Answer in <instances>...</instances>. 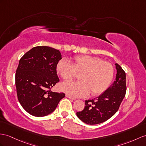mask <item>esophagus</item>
Returning <instances> with one entry per match:
<instances>
[{"label":"esophagus","instance_id":"1","mask_svg":"<svg viewBox=\"0 0 146 146\" xmlns=\"http://www.w3.org/2000/svg\"><path fill=\"white\" fill-rule=\"evenodd\" d=\"M66 97H67V98H70V99H72V100H76V98H74V97H71L70 95H68V94H66Z\"/></svg>","mask_w":146,"mask_h":146}]
</instances>
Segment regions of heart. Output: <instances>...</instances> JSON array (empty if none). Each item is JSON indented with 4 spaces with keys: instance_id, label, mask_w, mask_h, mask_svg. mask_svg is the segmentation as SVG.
<instances>
[{
    "instance_id": "heart-1",
    "label": "heart",
    "mask_w": 146,
    "mask_h": 146,
    "mask_svg": "<svg viewBox=\"0 0 146 146\" xmlns=\"http://www.w3.org/2000/svg\"><path fill=\"white\" fill-rule=\"evenodd\" d=\"M70 63L62 59L57 65L58 72L64 80H70L79 76V82L62 84L61 89L74 97H85L88 94L99 95L107 89L111 82L114 68L111 64L88 55L76 56Z\"/></svg>"
}]
</instances>
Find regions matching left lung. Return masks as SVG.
Segmentation results:
<instances>
[{
	"label": "left lung",
	"instance_id": "8db88e82",
	"mask_svg": "<svg viewBox=\"0 0 146 146\" xmlns=\"http://www.w3.org/2000/svg\"><path fill=\"white\" fill-rule=\"evenodd\" d=\"M117 70L116 79L111 86L99 97L85 100V108L77 112L81 121L88 124L104 123L118 111L126 92V73L118 64H115Z\"/></svg>",
	"mask_w": 146,
	"mask_h": 146
}]
</instances>
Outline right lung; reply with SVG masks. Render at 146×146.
I'll return each mask as SVG.
<instances>
[{
	"mask_svg": "<svg viewBox=\"0 0 146 146\" xmlns=\"http://www.w3.org/2000/svg\"><path fill=\"white\" fill-rule=\"evenodd\" d=\"M61 56L58 49L36 46L20 59L15 74L17 94L29 114L37 117L50 114L65 97L64 93L51 91L59 81L56 67Z\"/></svg>",
	"mask_w": 146,
	"mask_h": 146,
	"instance_id": "right-lung-1",
	"label": "right lung"
}]
</instances>
